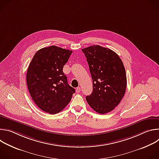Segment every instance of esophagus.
<instances>
[{"mask_svg": "<svg viewBox=\"0 0 159 159\" xmlns=\"http://www.w3.org/2000/svg\"><path fill=\"white\" fill-rule=\"evenodd\" d=\"M80 92V87H77L76 89V93H79Z\"/></svg>", "mask_w": 159, "mask_h": 159, "instance_id": "obj_1", "label": "esophagus"}]
</instances>
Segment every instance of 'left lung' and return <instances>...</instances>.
Returning a JSON list of instances; mask_svg holds the SVG:
<instances>
[{
	"label": "left lung",
	"instance_id": "obj_1",
	"mask_svg": "<svg viewBox=\"0 0 159 159\" xmlns=\"http://www.w3.org/2000/svg\"><path fill=\"white\" fill-rule=\"evenodd\" d=\"M93 79L92 94L86 101L96 112L103 115L121 102L126 88V71L119 56L112 50L94 45L82 50Z\"/></svg>",
	"mask_w": 159,
	"mask_h": 159
}]
</instances>
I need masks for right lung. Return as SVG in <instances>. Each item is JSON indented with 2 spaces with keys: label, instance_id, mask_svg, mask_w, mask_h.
<instances>
[{
  "label": "right lung",
  "instance_id": "1",
  "mask_svg": "<svg viewBox=\"0 0 159 159\" xmlns=\"http://www.w3.org/2000/svg\"><path fill=\"white\" fill-rule=\"evenodd\" d=\"M72 53L57 46L41 48L35 53L28 69L26 82L33 101L51 115L62 111L75 93L63 72Z\"/></svg>",
  "mask_w": 159,
  "mask_h": 159
}]
</instances>
